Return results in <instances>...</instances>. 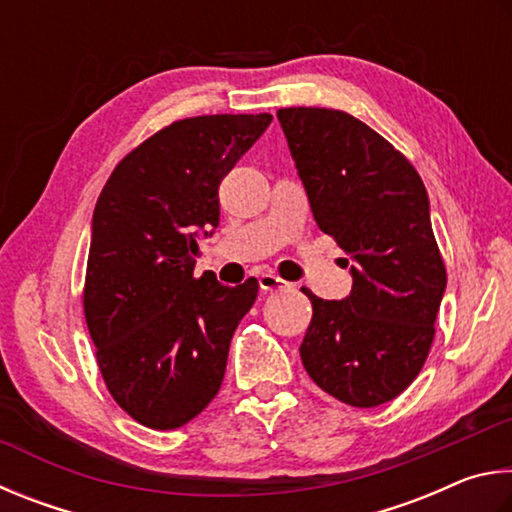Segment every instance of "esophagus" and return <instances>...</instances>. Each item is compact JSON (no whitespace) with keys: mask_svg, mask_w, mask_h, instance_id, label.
Wrapping results in <instances>:
<instances>
[{"mask_svg":"<svg viewBox=\"0 0 512 512\" xmlns=\"http://www.w3.org/2000/svg\"><path fill=\"white\" fill-rule=\"evenodd\" d=\"M258 283H261V290H265V292H274V290H285V288H288V281H283L281 276H276L272 272L258 276Z\"/></svg>","mask_w":512,"mask_h":512,"instance_id":"esophagus-1","label":"esophagus"}]
</instances>
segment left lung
<instances>
[{
	"mask_svg": "<svg viewBox=\"0 0 512 512\" xmlns=\"http://www.w3.org/2000/svg\"><path fill=\"white\" fill-rule=\"evenodd\" d=\"M319 229L342 247L353 290L308 294L301 344L317 387L351 407L400 396L423 369L447 285L427 191L416 168L369 125L342 110L276 112Z\"/></svg>",
	"mask_w": 512,
	"mask_h": 512,
	"instance_id": "left-lung-1",
	"label": "left lung"
}]
</instances>
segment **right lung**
Listing matches in <instances>:
<instances>
[{"label": "right lung", "instance_id": "obj_1", "mask_svg": "<svg viewBox=\"0 0 512 512\" xmlns=\"http://www.w3.org/2000/svg\"><path fill=\"white\" fill-rule=\"evenodd\" d=\"M270 123L272 114L170 123L116 164L96 202L85 321L107 391L150 429L182 427L215 398L256 301V279H195V236L218 227V186Z\"/></svg>", "mask_w": 512, "mask_h": 512}]
</instances>
